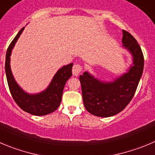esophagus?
I'll return each instance as SVG.
<instances>
[{
	"instance_id": "obj_1",
	"label": "esophagus",
	"mask_w": 155,
	"mask_h": 155,
	"mask_svg": "<svg viewBox=\"0 0 155 155\" xmlns=\"http://www.w3.org/2000/svg\"><path fill=\"white\" fill-rule=\"evenodd\" d=\"M81 71H82V66L78 64H77L73 66V68H72V73H73V75H74V76H78L79 74L81 73Z\"/></svg>"
}]
</instances>
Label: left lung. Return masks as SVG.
<instances>
[{"instance_id":"obj_1","label":"left lung","mask_w":155,"mask_h":155,"mask_svg":"<svg viewBox=\"0 0 155 155\" xmlns=\"http://www.w3.org/2000/svg\"><path fill=\"white\" fill-rule=\"evenodd\" d=\"M123 47L132 57L127 72L113 81H103L87 71L80 75L82 97L86 110L99 117H110L123 111L135 94L144 69V56L136 39L123 30Z\"/></svg>"}]
</instances>
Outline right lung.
I'll return each mask as SVG.
<instances>
[{
	"mask_svg": "<svg viewBox=\"0 0 155 155\" xmlns=\"http://www.w3.org/2000/svg\"><path fill=\"white\" fill-rule=\"evenodd\" d=\"M24 28H22L13 39L6 53L5 71L7 83L14 101L23 111L34 116H45L53 113L59 107L64 85L72 75L73 63L61 67L54 75L51 83L45 91L34 94H28L23 91L14 79L10 64L13 48Z\"/></svg>",
	"mask_w": 155,
	"mask_h": 155,
	"instance_id": "obj_1",
	"label": "right lung"
}]
</instances>
